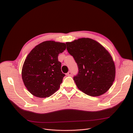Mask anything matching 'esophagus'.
<instances>
[{
    "instance_id": "esophagus-1",
    "label": "esophagus",
    "mask_w": 133,
    "mask_h": 133,
    "mask_svg": "<svg viewBox=\"0 0 133 133\" xmlns=\"http://www.w3.org/2000/svg\"><path fill=\"white\" fill-rule=\"evenodd\" d=\"M67 75L68 76H72V72H71V71H68V72H67Z\"/></svg>"
}]
</instances>
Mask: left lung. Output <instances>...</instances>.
<instances>
[{
    "instance_id": "8db88e82",
    "label": "left lung",
    "mask_w": 133,
    "mask_h": 133,
    "mask_svg": "<svg viewBox=\"0 0 133 133\" xmlns=\"http://www.w3.org/2000/svg\"><path fill=\"white\" fill-rule=\"evenodd\" d=\"M67 50L77 64L74 80L78 89L91 96H99L111 86L115 66L111 55L99 43L88 38L67 42Z\"/></svg>"
}]
</instances>
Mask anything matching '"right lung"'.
Returning a JSON list of instances; mask_svg holds the SVG:
<instances>
[{"label": "right lung", "instance_id": "1", "mask_svg": "<svg viewBox=\"0 0 133 133\" xmlns=\"http://www.w3.org/2000/svg\"><path fill=\"white\" fill-rule=\"evenodd\" d=\"M66 48L65 43L46 41L28 55L22 68V79L34 96L48 97L59 88L65 75L61 70L58 56Z\"/></svg>", "mask_w": 133, "mask_h": 133}]
</instances>
